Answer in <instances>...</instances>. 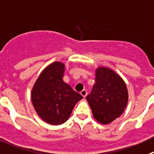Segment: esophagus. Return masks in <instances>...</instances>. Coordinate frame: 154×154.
<instances>
[{
	"label": "esophagus",
	"instance_id": "1",
	"mask_svg": "<svg viewBox=\"0 0 154 154\" xmlns=\"http://www.w3.org/2000/svg\"><path fill=\"white\" fill-rule=\"evenodd\" d=\"M80 94H81V95L84 97V98H85L86 96H87V91H86V90H83V91L80 92Z\"/></svg>",
	"mask_w": 154,
	"mask_h": 154
}]
</instances>
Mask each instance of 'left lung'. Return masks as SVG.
Wrapping results in <instances>:
<instances>
[{
	"label": "left lung",
	"instance_id": "1",
	"mask_svg": "<svg viewBox=\"0 0 154 154\" xmlns=\"http://www.w3.org/2000/svg\"><path fill=\"white\" fill-rule=\"evenodd\" d=\"M94 117L102 124H108L120 117L128 102L125 82L120 75L107 67L97 68L95 84L86 97Z\"/></svg>",
	"mask_w": 154,
	"mask_h": 154
}]
</instances>
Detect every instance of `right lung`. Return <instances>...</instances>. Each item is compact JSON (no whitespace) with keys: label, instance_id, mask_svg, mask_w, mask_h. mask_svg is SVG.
I'll return each instance as SVG.
<instances>
[{"label":"right lung","instance_id":"obj_1","mask_svg":"<svg viewBox=\"0 0 154 154\" xmlns=\"http://www.w3.org/2000/svg\"><path fill=\"white\" fill-rule=\"evenodd\" d=\"M65 66L54 62L44 69L33 87L31 100L39 117L52 125L68 120L76 103L83 97L63 80Z\"/></svg>","mask_w":154,"mask_h":154}]
</instances>
